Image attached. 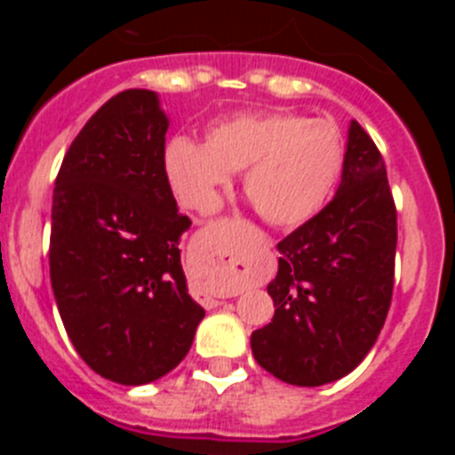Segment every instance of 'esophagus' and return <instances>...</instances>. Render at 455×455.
<instances>
[{
    "label": "esophagus",
    "instance_id": "1",
    "mask_svg": "<svg viewBox=\"0 0 455 455\" xmlns=\"http://www.w3.org/2000/svg\"><path fill=\"white\" fill-rule=\"evenodd\" d=\"M241 291H243V289H235V291H232V293H241ZM219 303H220V300L207 299V305H219Z\"/></svg>",
    "mask_w": 455,
    "mask_h": 455
}]
</instances>
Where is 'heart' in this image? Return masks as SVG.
<instances>
[{"instance_id":"1","label":"heart","mask_w":455,"mask_h":455,"mask_svg":"<svg viewBox=\"0 0 455 455\" xmlns=\"http://www.w3.org/2000/svg\"><path fill=\"white\" fill-rule=\"evenodd\" d=\"M337 124L296 114H239L212 124L203 143L175 136L164 148V175L187 209L209 214L232 172L268 225L296 228L328 203L344 168Z\"/></svg>"}]
</instances>
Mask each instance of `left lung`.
<instances>
[{
    "label": "left lung",
    "mask_w": 455,
    "mask_h": 455,
    "mask_svg": "<svg viewBox=\"0 0 455 455\" xmlns=\"http://www.w3.org/2000/svg\"><path fill=\"white\" fill-rule=\"evenodd\" d=\"M271 323L251 335L259 367L299 387L339 380L376 344L394 287L396 209L376 143L351 120L341 184L277 243Z\"/></svg>",
    "instance_id": "1"
}]
</instances>
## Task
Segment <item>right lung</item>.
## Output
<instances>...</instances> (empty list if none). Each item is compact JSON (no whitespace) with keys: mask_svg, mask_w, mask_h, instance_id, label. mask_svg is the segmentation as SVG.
Returning a JSON list of instances; mask_svg holds the SVG:
<instances>
[{"mask_svg":"<svg viewBox=\"0 0 455 455\" xmlns=\"http://www.w3.org/2000/svg\"><path fill=\"white\" fill-rule=\"evenodd\" d=\"M168 124L155 91L114 95L72 140L52 200L50 277L68 337L92 371L130 387L178 367L204 316L180 257L191 220L164 175Z\"/></svg>","mask_w":455,"mask_h":455,"instance_id":"obj_1","label":"right lung"}]
</instances>
